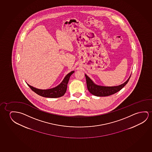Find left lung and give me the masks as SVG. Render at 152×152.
Instances as JSON below:
<instances>
[{"mask_svg": "<svg viewBox=\"0 0 152 152\" xmlns=\"http://www.w3.org/2000/svg\"><path fill=\"white\" fill-rule=\"evenodd\" d=\"M86 83L88 90L92 95H95L98 97H105L110 95H113L115 93L118 92L126 86L128 83L130 77L123 84L117 86H112V87H106V86H99L95 84L90 79L88 76L85 74Z\"/></svg>", "mask_w": 152, "mask_h": 152, "instance_id": "obj_1", "label": "left lung"}]
</instances>
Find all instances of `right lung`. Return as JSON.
I'll return each mask as SVG.
<instances>
[{"label": "right lung", "mask_w": 152, "mask_h": 152, "mask_svg": "<svg viewBox=\"0 0 152 152\" xmlns=\"http://www.w3.org/2000/svg\"><path fill=\"white\" fill-rule=\"evenodd\" d=\"M74 73V71H72L70 73H68V74L65 77L63 80L61 84L56 86V87L49 89H45V90L39 89L29 85V84H27V85L29 86L30 88H31V90L41 96L46 97V98H58V97L63 96L66 93L69 79L70 76Z\"/></svg>", "instance_id": "add662e5"}]
</instances>
